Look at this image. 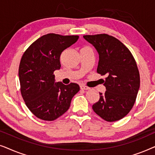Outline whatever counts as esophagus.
<instances>
[{
    "mask_svg": "<svg viewBox=\"0 0 155 155\" xmlns=\"http://www.w3.org/2000/svg\"><path fill=\"white\" fill-rule=\"evenodd\" d=\"M80 87V89H81V90H90V87H88L86 85H84V84H81Z\"/></svg>",
    "mask_w": 155,
    "mask_h": 155,
    "instance_id": "1",
    "label": "esophagus"
}]
</instances>
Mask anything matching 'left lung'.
I'll return each instance as SVG.
<instances>
[{"instance_id": "1", "label": "left lung", "mask_w": 155, "mask_h": 155, "mask_svg": "<svg viewBox=\"0 0 155 155\" xmlns=\"http://www.w3.org/2000/svg\"><path fill=\"white\" fill-rule=\"evenodd\" d=\"M99 55L97 73L107 75L104 94L92 106L97 115L108 122L121 119L134 105L140 87V73L130 50L107 34L84 35Z\"/></svg>"}]
</instances>
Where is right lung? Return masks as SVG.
<instances>
[{
    "label": "right lung",
    "instance_id": "obj_1",
    "mask_svg": "<svg viewBox=\"0 0 155 155\" xmlns=\"http://www.w3.org/2000/svg\"><path fill=\"white\" fill-rule=\"evenodd\" d=\"M78 35L47 34L34 41L23 54L19 66L20 92L25 104L36 117L56 120L68 110L78 84L55 83L54 72L61 68L62 52L75 44Z\"/></svg>",
    "mask_w": 155,
    "mask_h": 155
}]
</instances>
